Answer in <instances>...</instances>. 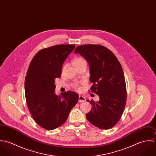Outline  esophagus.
I'll list each match as a JSON object with an SVG mask.
<instances>
[{"label":"esophagus","instance_id":"esophagus-1","mask_svg":"<svg viewBox=\"0 0 156 156\" xmlns=\"http://www.w3.org/2000/svg\"><path fill=\"white\" fill-rule=\"evenodd\" d=\"M85 100H86V98L83 96L79 95V103L84 102V101H85Z\"/></svg>","mask_w":156,"mask_h":156}]
</instances>
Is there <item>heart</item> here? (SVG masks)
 I'll return each instance as SVG.
<instances>
[{"label":"heart","instance_id":"1","mask_svg":"<svg viewBox=\"0 0 156 156\" xmlns=\"http://www.w3.org/2000/svg\"><path fill=\"white\" fill-rule=\"evenodd\" d=\"M73 66H74V67L76 68V67H79L80 66H82L83 64H87V62H86L85 60L83 59L82 58L76 57L73 59ZM72 86H73V88L76 90H79L80 89L79 84L77 83H73Z\"/></svg>","mask_w":156,"mask_h":156}]
</instances>
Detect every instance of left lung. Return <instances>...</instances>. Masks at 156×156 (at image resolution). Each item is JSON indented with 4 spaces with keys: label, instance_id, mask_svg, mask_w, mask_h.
Listing matches in <instances>:
<instances>
[{
    "label": "left lung",
    "instance_id": "1",
    "mask_svg": "<svg viewBox=\"0 0 156 156\" xmlns=\"http://www.w3.org/2000/svg\"><path fill=\"white\" fill-rule=\"evenodd\" d=\"M83 56L90 66V92L99 96L98 101L88 102L92 109L86 115L94 126L103 130L114 127L120 119L127 100L126 84L122 67L115 55L105 46L85 44L74 50Z\"/></svg>",
    "mask_w": 156,
    "mask_h": 156
}]
</instances>
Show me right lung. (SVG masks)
Segmentation results:
<instances>
[{
	"instance_id": "1",
	"label": "right lung",
	"mask_w": 156,
	"mask_h": 156,
	"mask_svg": "<svg viewBox=\"0 0 156 156\" xmlns=\"http://www.w3.org/2000/svg\"><path fill=\"white\" fill-rule=\"evenodd\" d=\"M74 47L60 44L41 49L28 68L24 82L27 106L35 121L47 130L62 126L78 102L79 95L75 92L55 94V79L61 76L63 63Z\"/></svg>"
}]
</instances>
